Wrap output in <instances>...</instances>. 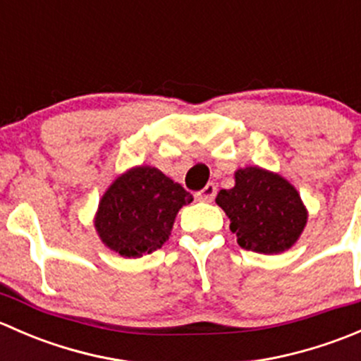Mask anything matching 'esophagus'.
Instances as JSON below:
<instances>
[{"mask_svg": "<svg viewBox=\"0 0 361 361\" xmlns=\"http://www.w3.org/2000/svg\"><path fill=\"white\" fill-rule=\"evenodd\" d=\"M216 197V185L207 183L201 192H197V199L202 202H213Z\"/></svg>", "mask_w": 361, "mask_h": 361, "instance_id": "34e87169", "label": "esophagus"}]
</instances>
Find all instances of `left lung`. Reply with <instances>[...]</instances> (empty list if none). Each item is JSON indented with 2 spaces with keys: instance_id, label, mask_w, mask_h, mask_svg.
Segmentation results:
<instances>
[{
  "instance_id": "8db88e82",
  "label": "left lung",
  "mask_w": 361,
  "mask_h": 361,
  "mask_svg": "<svg viewBox=\"0 0 361 361\" xmlns=\"http://www.w3.org/2000/svg\"><path fill=\"white\" fill-rule=\"evenodd\" d=\"M216 204L231 218L238 245L257 253L292 248L307 221L298 192L285 178L260 167L239 169L235 187L220 190Z\"/></svg>"
}]
</instances>
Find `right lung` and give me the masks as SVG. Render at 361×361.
Wrapping results in <instances>:
<instances>
[{"mask_svg":"<svg viewBox=\"0 0 361 361\" xmlns=\"http://www.w3.org/2000/svg\"><path fill=\"white\" fill-rule=\"evenodd\" d=\"M190 192L160 173L141 166L113 181L99 202L96 228L108 248L127 258L162 248Z\"/></svg>","mask_w":361,"mask_h":361,"instance_id":"1","label":"right lung"}]
</instances>
